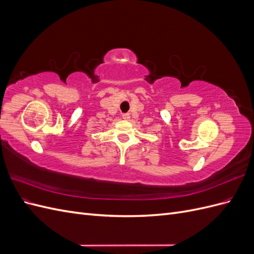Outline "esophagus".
I'll return each instance as SVG.
<instances>
[{"mask_svg":"<svg viewBox=\"0 0 254 254\" xmlns=\"http://www.w3.org/2000/svg\"><path fill=\"white\" fill-rule=\"evenodd\" d=\"M123 119H124V120H129L130 119V115L128 113L123 114Z\"/></svg>","mask_w":254,"mask_h":254,"instance_id":"esophagus-1","label":"esophagus"}]
</instances>
